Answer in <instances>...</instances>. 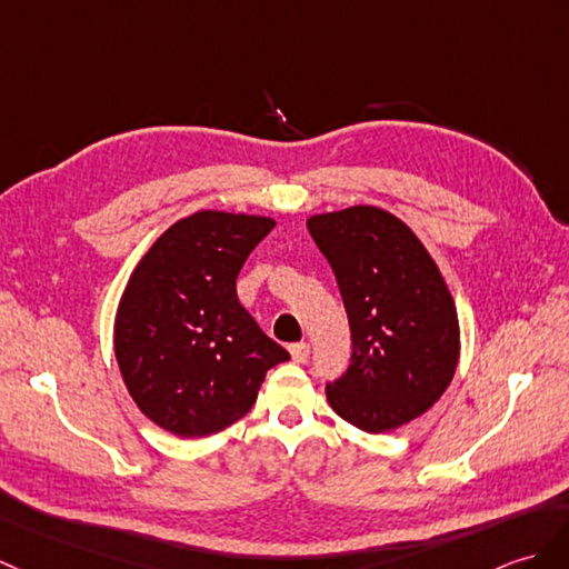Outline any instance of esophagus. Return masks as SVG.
<instances>
[{
	"instance_id": "1",
	"label": "esophagus",
	"mask_w": 569,
	"mask_h": 569,
	"mask_svg": "<svg viewBox=\"0 0 569 569\" xmlns=\"http://www.w3.org/2000/svg\"><path fill=\"white\" fill-rule=\"evenodd\" d=\"M308 356H310V345H306V341H298V345L290 347V359L296 363H306Z\"/></svg>"
}]
</instances>
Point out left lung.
<instances>
[{
	"label": "left lung",
	"instance_id": "1",
	"mask_svg": "<svg viewBox=\"0 0 569 569\" xmlns=\"http://www.w3.org/2000/svg\"><path fill=\"white\" fill-rule=\"evenodd\" d=\"M332 267L351 327V363L327 386L349 425L392 431L421 417L451 386L460 329L451 290L419 237L376 206L308 218Z\"/></svg>",
	"mask_w": 569,
	"mask_h": 569
}]
</instances>
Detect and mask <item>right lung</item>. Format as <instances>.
<instances>
[{"label": "right lung", "mask_w": 569, "mask_h": 569, "mask_svg": "<svg viewBox=\"0 0 569 569\" xmlns=\"http://www.w3.org/2000/svg\"><path fill=\"white\" fill-rule=\"evenodd\" d=\"M263 216L198 210L157 237L118 302L116 361L130 398L183 439L244 417L288 351L237 298V273L273 230Z\"/></svg>", "instance_id": "add662e5"}]
</instances>
